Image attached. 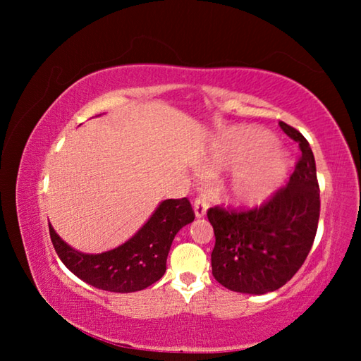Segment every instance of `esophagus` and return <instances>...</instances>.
Listing matches in <instances>:
<instances>
[{"mask_svg":"<svg viewBox=\"0 0 361 361\" xmlns=\"http://www.w3.org/2000/svg\"><path fill=\"white\" fill-rule=\"evenodd\" d=\"M209 205H210V200H209V197H207L205 194L197 195V197L194 199V213H195V216L202 218L205 213H207V209H209Z\"/></svg>","mask_w":361,"mask_h":361,"instance_id":"obj_1","label":"esophagus"}]
</instances>
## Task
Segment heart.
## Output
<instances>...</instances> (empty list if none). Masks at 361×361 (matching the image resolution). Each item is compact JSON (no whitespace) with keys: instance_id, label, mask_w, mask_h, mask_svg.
<instances>
[{"instance_id":"heart-1","label":"heart","mask_w":361,"mask_h":361,"mask_svg":"<svg viewBox=\"0 0 361 361\" xmlns=\"http://www.w3.org/2000/svg\"><path fill=\"white\" fill-rule=\"evenodd\" d=\"M272 143V137L264 130L235 129L219 142L204 170L213 172L243 160L232 173L226 192L235 202L259 204L276 191L286 175V157Z\"/></svg>"}]
</instances>
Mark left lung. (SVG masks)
<instances>
[{
	"label": "left lung",
	"instance_id": "left-lung-1",
	"mask_svg": "<svg viewBox=\"0 0 361 361\" xmlns=\"http://www.w3.org/2000/svg\"><path fill=\"white\" fill-rule=\"evenodd\" d=\"M299 145L301 157L288 185L253 209L207 210L215 231L212 274L231 291L264 295L283 286L304 264L320 216V188L314 152L295 127L280 122Z\"/></svg>",
	"mask_w": 361,
	"mask_h": 361
}]
</instances>
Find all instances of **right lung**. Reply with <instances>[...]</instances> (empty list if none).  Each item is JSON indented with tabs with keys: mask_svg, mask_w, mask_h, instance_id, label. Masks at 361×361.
<instances>
[{
	"mask_svg": "<svg viewBox=\"0 0 361 361\" xmlns=\"http://www.w3.org/2000/svg\"><path fill=\"white\" fill-rule=\"evenodd\" d=\"M194 218L188 197L164 200L132 239L100 255L73 250L51 224L49 234L59 258L85 283L105 291L132 293L148 288L164 276L176 232L194 221Z\"/></svg>",
	"mask_w": 361,
	"mask_h": 361,
	"instance_id": "right-lung-1",
	"label": "right lung"
}]
</instances>
